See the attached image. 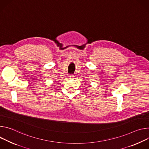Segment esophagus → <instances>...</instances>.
Wrapping results in <instances>:
<instances>
[{
	"label": "esophagus",
	"instance_id": "1",
	"mask_svg": "<svg viewBox=\"0 0 149 149\" xmlns=\"http://www.w3.org/2000/svg\"><path fill=\"white\" fill-rule=\"evenodd\" d=\"M74 77V75H73V74H70L69 76V79H73Z\"/></svg>",
	"mask_w": 149,
	"mask_h": 149
}]
</instances>
